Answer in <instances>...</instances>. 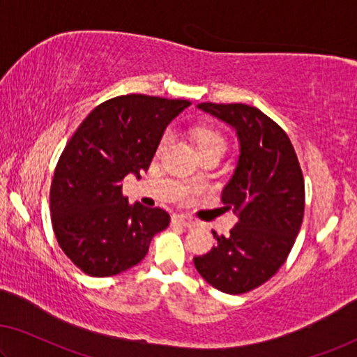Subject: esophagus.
Listing matches in <instances>:
<instances>
[{
	"label": "esophagus",
	"mask_w": 357,
	"mask_h": 357,
	"mask_svg": "<svg viewBox=\"0 0 357 357\" xmlns=\"http://www.w3.org/2000/svg\"><path fill=\"white\" fill-rule=\"evenodd\" d=\"M173 222L174 225H179L183 227H188V229H190V227H195L199 222H197L195 220H192V218H188L184 215H174L173 216Z\"/></svg>",
	"instance_id": "obj_1"
}]
</instances>
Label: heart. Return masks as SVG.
<instances>
[{
  "mask_svg": "<svg viewBox=\"0 0 357 357\" xmlns=\"http://www.w3.org/2000/svg\"><path fill=\"white\" fill-rule=\"evenodd\" d=\"M169 137L172 135L169 132H165L162 136L160 142H158V151H163L167 144L169 142ZM197 139H199V147L200 151L202 149H206V147H221V149H226V139L222 137L220 132L215 131V130H208V128H202V130L197 131Z\"/></svg>",
  "mask_w": 357,
  "mask_h": 357,
  "instance_id": "1",
  "label": "heart"
}]
</instances>
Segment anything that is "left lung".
Instances as JSON below:
<instances>
[{"label": "left lung", "mask_w": 357, "mask_h": 357, "mask_svg": "<svg viewBox=\"0 0 357 357\" xmlns=\"http://www.w3.org/2000/svg\"><path fill=\"white\" fill-rule=\"evenodd\" d=\"M197 109L236 130L241 153L221 200L238 221L194 258L210 285L238 295L269 280L285 263L305 213V181L295 149L282 128L247 104L202 102Z\"/></svg>", "instance_id": "left-lung-1"}]
</instances>
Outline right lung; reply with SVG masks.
I'll list each match as a JSON object with an SVG mask.
<instances>
[{"label":"right lung","instance_id":"add662e5","mask_svg":"<svg viewBox=\"0 0 357 357\" xmlns=\"http://www.w3.org/2000/svg\"><path fill=\"white\" fill-rule=\"evenodd\" d=\"M189 105L119 96L99 104L73 132L57 162L50 205L57 242L84 274L109 278L132 268L152 237L168 227L165 210L128 204L121 181L147 172L169 121Z\"/></svg>","mask_w":357,"mask_h":357}]
</instances>
